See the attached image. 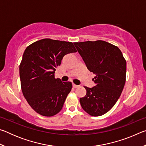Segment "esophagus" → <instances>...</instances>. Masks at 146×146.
Returning <instances> with one entry per match:
<instances>
[{"label":"esophagus","mask_w":146,"mask_h":146,"mask_svg":"<svg viewBox=\"0 0 146 146\" xmlns=\"http://www.w3.org/2000/svg\"><path fill=\"white\" fill-rule=\"evenodd\" d=\"M72 86H73V88H76L78 87V86L76 85V84H73Z\"/></svg>","instance_id":"obj_1"}]
</instances>
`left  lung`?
<instances>
[{"mask_svg":"<svg viewBox=\"0 0 146 146\" xmlns=\"http://www.w3.org/2000/svg\"><path fill=\"white\" fill-rule=\"evenodd\" d=\"M86 67L95 74V86L84 87L85 97L80 103L86 112L93 117L109 111L117 102L124 87L126 61L118 47L103 40L75 42Z\"/></svg>","mask_w":146,"mask_h":146,"instance_id":"8db88e82","label":"left lung"}]
</instances>
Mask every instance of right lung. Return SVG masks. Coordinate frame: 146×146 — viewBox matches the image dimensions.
I'll use <instances>...</instances> for the list:
<instances>
[{
  "instance_id": "add662e5",
  "label": "right lung",
  "mask_w": 146,
  "mask_h": 146,
  "mask_svg": "<svg viewBox=\"0 0 146 146\" xmlns=\"http://www.w3.org/2000/svg\"><path fill=\"white\" fill-rule=\"evenodd\" d=\"M75 52L72 42L50 38L36 41L24 51L19 67L22 91L38 114L52 117L62 108L72 84L55 78L54 73L64 56Z\"/></svg>"
}]
</instances>
